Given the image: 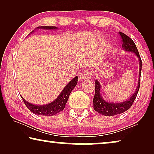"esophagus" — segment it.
<instances>
[{
    "instance_id": "esophagus-1",
    "label": "esophagus",
    "mask_w": 154,
    "mask_h": 154,
    "mask_svg": "<svg viewBox=\"0 0 154 154\" xmlns=\"http://www.w3.org/2000/svg\"><path fill=\"white\" fill-rule=\"evenodd\" d=\"M90 77H91V73H90V71L88 70H84L83 72L81 73V75H80V79L81 80L89 79Z\"/></svg>"
}]
</instances>
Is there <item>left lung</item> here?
Returning a JSON list of instances; mask_svg holds the SVG:
<instances>
[{
    "label": "left lung",
    "mask_w": 154,
    "mask_h": 154,
    "mask_svg": "<svg viewBox=\"0 0 154 154\" xmlns=\"http://www.w3.org/2000/svg\"><path fill=\"white\" fill-rule=\"evenodd\" d=\"M123 42V48L126 52H134L139 59L140 62V72H139V80L137 87L135 91L132 95H131L128 100L124 101L123 102L116 103V102H108L103 99L102 94L100 93L101 85L98 80L94 81V88H95V93L93 98V106L94 109L97 112L101 113V114L105 116H112L118 115L120 113L125 112L129 109L133 104L136 97L137 95L140 86V76L141 71H142V60L140 57V54L136 47L135 43L130 38L129 36L125 35V33L119 32Z\"/></svg>",
    "instance_id": "left-lung-1"
}]
</instances>
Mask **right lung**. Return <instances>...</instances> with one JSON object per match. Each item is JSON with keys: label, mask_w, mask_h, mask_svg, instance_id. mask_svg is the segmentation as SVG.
<instances>
[{"label": "right lung", "mask_w": 154, "mask_h": 154, "mask_svg": "<svg viewBox=\"0 0 154 154\" xmlns=\"http://www.w3.org/2000/svg\"><path fill=\"white\" fill-rule=\"evenodd\" d=\"M36 29H47V30H54V29H57V27L56 26H38ZM32 31V32H33ZM32 32H31V33ZM79 79L78 76H75L74 79H73L67 85L65 86L62 92L60 94V95L57 97V98L55 99L53 102L49 103L47 104L43 105H35L31 103L27 102L26 100H24L22 97H21L22 100L24 101V104L30 110L31 112L36 115L41 116H54L58 113L60 111H62L64 109L65 105H66L67 101H68L69 97L70 95L71 91H72L75 86L77 85Z\"/></svg>", "instance_id": "1"}]
</instances>
